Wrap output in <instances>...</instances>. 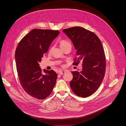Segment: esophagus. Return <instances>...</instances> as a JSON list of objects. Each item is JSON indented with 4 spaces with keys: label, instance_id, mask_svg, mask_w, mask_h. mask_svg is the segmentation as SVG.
<instances>
[{
    "label": "esophagus",
    "instance_id": "esophagus-1",
    "mask_svg": "<svg viewBox=\"0 0 126 126\" xmlns=\"http://www.w3.org/2000/svg\"><path fill=\"white\" fill-rule=\"evenodd\" d=\"M58 73H59V75H63V74H64V73H66V71H64V70L61 71V70H60V71H59Z\"/></svg>",
    "mask_w": 126,
    "mask_h": 126
}]
</instances>
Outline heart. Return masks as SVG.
I'll use <instances>...</instances> for the list:
<instances>
[{
	"label": "heart",
	"mask_w": 126,
	"mask_h": 126,
	"mask_svg": "<svg viewBox=\"0 0 126 126\" xmlns=\"http://www.w3.org/2000/svg\"><path fill=\"white\" fill-rule=\"evenodd\" d=\"M69 44H70L69 42L67 41V40H62L60 42V47H61V48H62L63 46H64L67 45Z\"/></svg>",
	"instance_id": "obj_1"
}]
</instances>
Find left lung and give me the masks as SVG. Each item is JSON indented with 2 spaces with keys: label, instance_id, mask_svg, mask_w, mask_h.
Masks as SVG:
<instances>
[{
  "label": "left lung",
  "instance_id": "8db88e82",
  "mask_svg": "<svg viewBox=\"0 0 126 126\" xmlns=\"http://www.w3.org/2000/svg\"><path fill=\"white\" fill-rule=\"evenodd\" d=\"M76 50L77 57L73 64L82 63L81 71H71L70 82L72 91L78 96L87 97L100 87L106 70V57L101 42L94 32L81 27L64 29Z\"/></svg>",
  "mask_w": 126,
  "mask_h": 126
}]
</instances>
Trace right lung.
<instances>
[{"mask_svg": "<svg viewBox=\"0 0 126 126\" xmlns=\"http://www.w3.org/2000/svg\"><path fill=\"white\" fill-rule=\"evenodd\" d=\"M59 33L58 30L33 29L20 40L16 49L15 57L21 86L37 99L49 96L56 84V72L53 70L43 71L39 63Z\"/></svg>", "mask_w": 126, "mask_h": 126, "instance_id": "right-lung-1", "label": "right lung"}]
</instances>
